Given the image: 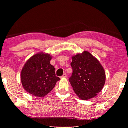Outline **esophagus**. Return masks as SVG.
<instances>
[{"label": "esophagus", "instance_id": "34e87169", "mask_svg": "<svg viewBox=\"0 0 128 128\" xmlns=\"http://www.w3.org/2000/svg\"><path fill=\"white\" fill-rule=\"evenodd\" d=\"M66 73H64V74H63V75H62L60 78H66Z\"/></svg>", "mask_w": 128, "mask_h": 128}]
</instances>
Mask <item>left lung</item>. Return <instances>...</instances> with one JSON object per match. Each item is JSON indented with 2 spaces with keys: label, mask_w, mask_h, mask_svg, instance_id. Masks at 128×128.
<instances>
[{
  "label": "left lung",
  "mask_w": 128,
  "mask_h": 128,
  "mask_svg": "<svg viewBox=\"0 0 128 128\" xmlns=\"http://www.w3.org/2000/svg\"><path fill=\"white\" fill-rule=\"evenodd\" d=\"M72 73L69 81L81 100L96 96L104 85L106 74L101 64L91 53L84 51L72 57Z\"/></svg>",
  "instance_id": "1"
}]
</instances>
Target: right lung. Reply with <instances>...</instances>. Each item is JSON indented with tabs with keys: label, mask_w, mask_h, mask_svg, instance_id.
<instances>
[{
	"label": "right lung",
	"mask_w": 128,
	"mask_h": 128,
	"mask_svg": "<svg viewBox=\"0 0 128 128\" xmlns=\"http://www.w3.org/2000/svg\"><path fill=\"white\" fill-rule=\"evenodd\" d=\"M51 59L50 54L37 53L24 65L21 72V83L24 89L33 96L44 97L60 80L50 64Z\"/></svg>",
	"instance_id": "right-lung-1"
}]
</instances>
